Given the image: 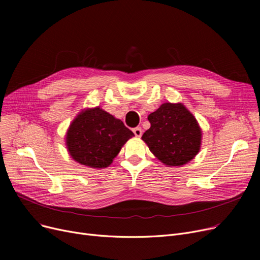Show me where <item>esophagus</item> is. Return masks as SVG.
I'll use <instances>...</instances> for the list:
<instances>
[{
    "label": "esophagus",
    "mask_w": 260,
    "mask_h": 260,
    "mask_svg": "<svg viewBox=\"0 0 260 260\" xmlns=\"http://www.w3.org/2000/svg\"><path fill=\"white\" fill-rule=\"evenodd\" d=\"M133 132H134L136 137H141V136H142V129H141V127H135V128L133 129Z\"/></svg>",
    "instance_id": "34e87169"
}]
</instances>
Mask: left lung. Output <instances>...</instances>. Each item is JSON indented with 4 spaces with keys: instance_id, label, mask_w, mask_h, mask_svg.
Masks as SVG:
<instances>
[{
    "instance_id": "left-lung-1",
    "label": "left lung",
    "mask_w": 260,
    "mask_h": 260,
    "mask_svg": "<svg viewBox=\"0 0 260 260\" xmlns=\"http://www.w3.org/2000/svg\"><path fill=\"white\" fill-rule=\"evenodd\" d=\"M147 119L151 127L143 134L142 140L162 163L183 166L198 154L201 129L181 103L162 104Z\"/></svg>"
}]
</instances>
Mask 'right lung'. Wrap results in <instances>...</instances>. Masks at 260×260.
<instances>
[{
  "label": "right lung",
  "mask_w": 260,
  "mask_h": 260,
  "mask_svg": "<svg viewBox=\"0 0 260 260\" xmlns=\"http://www.w3.org/2000/svg\"><path fill=\"white\" fill-rule=\"evenodd\" d=\"M134 136L121 120L100 107L82 112L71 124L66 145L73 159L81 165L102 169L108 167L122 145Z\"/></svg>",
  "instance_id": "add662e5"
}]
</instances>
